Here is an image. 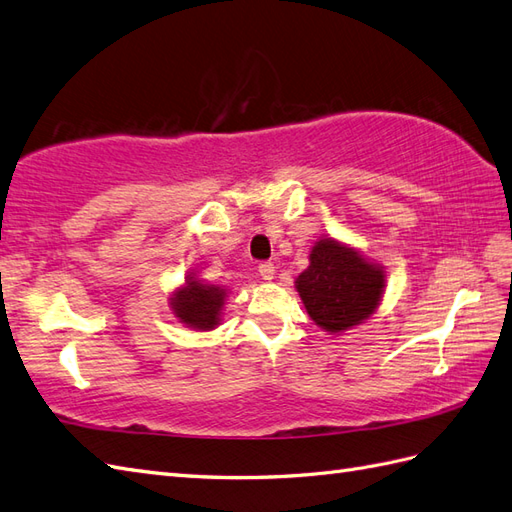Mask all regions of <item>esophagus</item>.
<instances>
[{
	"mask_svg": "<svg viewBox=\"0 0 512 512\" xmlns=\"http://www.w3.org/2000/svg\"><path fill=\"white\" fill-rule=\"evenodd\" d=\"M259 277L264 279V281L275 279V264H272V261H261V264H259Z\"/></svg>",
	"mask_w": 512,
	"mask_h": 512,
	"instance_id": "34e87169",
	"label": "esophagus"
}]
</instances>
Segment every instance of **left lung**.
Segmentation results:
<instances>
[{
    "label": "left lung",
    "mask_w": 512,
    "mask_h": 512,
    "mask_svg": "<svg viewBox=\"0 0 512 512\" xmlns=\"http://www.w3.org/2000/svg\"><path fill=\"white\" fill-rule=\"evenodd\" d=\"M294 285L314 323L329 334H340L375 314L386 272L355 248L323 237L312 246L310 266Z\"/></svg>",
    "instance_id": "1"
}]
</instances>
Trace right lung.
I'll use <instances>...</instances> for the list:
<instances>
[{
    "label": "right lung",
    "mask_w": 512,
    "mask_h": 512,
    "mask_svg": "<svg viewBox=\"0 0 512 512\" xmlns=\"http://www.w3.org/2000/svg\"><path fill=\"white\" fill-rule=\"evenodd\" d=\"M224 299H227V292L218 285L202 283L196 275H187L185 285L174 290L170 307L178 323L196 331H209L220 325Z\"/></svg>",
    "instance_id": "add662e5"
}]
</instances>
